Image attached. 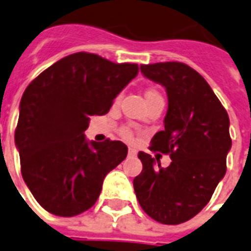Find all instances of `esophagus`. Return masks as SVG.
I'll return each instance as SVG.
<instances>
[{"instance_id":"obj_1","label":"esophagus","mask_w":251,"mask_h":251,"mask_svg":"<svg viewBox=\"0 0 251 251\" xmlns=\"http://www.w3.org/2000/svg\"><path fill=\"white\" fill-rule=\"evenodd\" d=\"M127 155H129L130 157H135L137 156V151L134 149H129V151H127Z\"/></svg>"}]
</instances>
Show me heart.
I'll return each instance as SVG.
<instances>
[{
	"instance_id": "obj_1",
	"label": "heart",
	"mask_w": 251,
	"mask_h": 251,
	"mask_svg": "<svg viewBox=\"0 0 251 251\" xmlns=\"http://www.w3.org/2000/svg\"><path fill=\"white\" fill-rule=\"evenodd\" d=\"M152 96H161V95L159 94V91L156 90H149L147 92H146V99L152 98ZM121 134H122V137L126 138V139H130L131 135H133V134H131V130L130 129H124L121 131Z\"/></svg>"
}]
</instances>
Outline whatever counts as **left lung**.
<instances>
[{"mask_svg":"<svg viewBox=\"0 0 251 251\" xmlns=\"http://www.w3.org/2000/svg\"><path fill=\"white\" fill-rule=\"evenodd\" d=\"M141 70L167 90L164 130L153 135L150 150L169 155L172 163L163 168L159 155L153 159L141 151L143 169L134 178V190L150 218L176 226L202 211L226 175L229 117L210 84L189 65L157 62L141 65Z\"/></svg>","mask_w":251,"mask_h":251,"instance_id":"8db88e82","label":"left lung"}]
</instances>
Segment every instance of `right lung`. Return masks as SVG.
<instances>
[{
	"label": "right lung",
	"mask_w": 251,
	"mask_h": 251,
	"mask_svg": "<svg viewBox=\"0 0 251 251\" xmlns=\"http://www.w3.org/2000/svg\"><path fill=\"white\" fill-rule=\"evenodd\" d=\"M139 72L94 53H73L27 86L15 129L21 172L44 210L72 218L94 206L102 181L127 155L120 141L87 142L91 116L109 112Z\"/></svg>",
	"instance_id": "obj_1"
}]
</instances>
